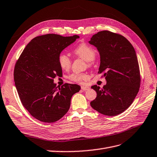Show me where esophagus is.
Returning <instances> with one entry per match:
<instances>
[{
	"instance_id": "obj_1",
	"label": "esophagus",
	"mask_w": 157,
	"mask_h": 157,
	"mask_svg": "<svg viewBox=\"0 0 157 157\" xmlns=\"http://www.w3.org/2000/svg\"><path fill=\"white\" fill-rule=\"evenodd\" d=\"M81 89H82V90H84V91H86V90H90V88H89V87H88V86H81Z\"/></svg>"
}]
</instances>
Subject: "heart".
<instances>
[{
    "instance_id": "b5f03b06",
    "label": "heart",
    "mask_w": 157,
    "mask_h": 157,
    "mask_svg": "<svg viewBox=\"0 0 157 157\" xmlns=\"http://www.w3.org/2000/svg\"><path fill=\"white\" fill-rule=\"evenodd\" d=\"M74 53L78 56L79 58H82L87 62H91L95 59L96 57V52L90 47L85 43H82L79 44L77 48L74 50ZM58 63L60 67L63 70L67 71L71 67V61L68 55L65 54H61L58 58ZM69 79L75 82H80L82 80L87 78V75L84 73H75L71 74L69 77Z\"/></svg>"
}]
</instances>
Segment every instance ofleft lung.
<instances>
[{
    "mask_svg": "<svg viewBox=\"0 0 157 157\" xmlns=\"http://www.w3.org/2000/svg\"><path fill=\"white\" fill-rule=\"evenodd\" d=\"M88 42L99 52L98 73L107 80L102 88L91 87L97 97L90 105L103 115H119L130 106L139 92L141 79L136 51L125 37L109 31L98 32Z\"/></svg>",
    "mask_w": 157,
    "mask_h": 157,
    "instance_id": "8db88e82",
    "label": "left lung"
}]
</instances>
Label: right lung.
Listing matches in <instances>:
<instances>
[{
	"mask_svg": "<svg viewBox=\"0 0 157 157\" xmlns=\"http://www.w3.org/2000/svg\"><path fill=\"white\" fill-rule=\"evenodd\" d=\"M79 38L47 34L32 39L23 50L15 65L13 78L20 100L36 119L54 122L69 111L77 84L56 86L54 78L62 69L58 63L61 52Z\"/></svg>",
	"mask_w": 157,
	"mask_h": 157,
	"instance_id": "add662e5",
	"label": "right lung"
}]
</instances>
